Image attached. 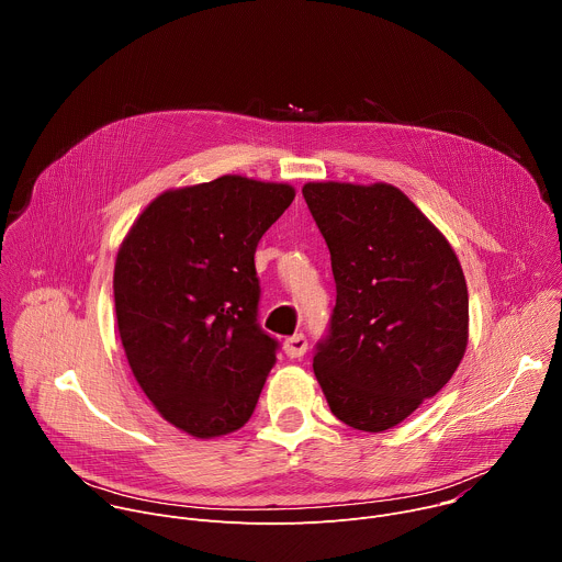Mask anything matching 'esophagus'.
Here are the masks:
<instances>
[{"label":"esophagus","mask_w":562,"mask_h":562,"mask_svg":"<svg viewBox=\"0 0 562 562\" xmlns=\"http://www.w3.org/2000/svg\"><path fill=\"white\" fill-rule=\"evenodd\" d=\"M284 353L289 358H302L306 353V336L304 334H295L291 338L284 340Z\"/></svg>","instance_id":"esophagus-1"}]
</instances>
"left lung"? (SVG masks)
I'll use <instances>...</instances> for the list:
<instances>
[{
    "instance_id": "1",
    "label": "left lung",
    "mask_w": 562,
    "mask_h": 562,
    "mask_svg": "<svg viewBox=\"0 0 562 562\" xmlns=\"http://www.w3.org/2000/svg\"><path fill=\"white\" fill-rule=\"evenodd\" d=\"M306 206L331 254L336 306L313 356L331 414L386 431L456 373L469 293L447 237L400 189L308 182Z\"/></svg>"
}]
</instances>
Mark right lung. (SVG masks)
Listing matches in <instances>:
<instances>
[{
	"label": "right lung",
	"instance_id": "obj_1",
	"mask_svg": "<svg viewBox=\"0 0 562 562\" xmlns=\"http://www.w3.org/2000/svg\"><path fill=\"white\" fill-rule=\"evenodd\" d=\"M295 189L243 176L171 189L135 220L113 293L131 371L167 423L193 438L245 427L276 364L258 325L256 249Z\"/></svg>",
	"mask_w": 562,
	"mask_h": 562
}]
</instances>
